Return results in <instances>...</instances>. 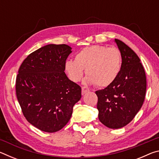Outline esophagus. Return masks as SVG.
Returning <instances> with one entry per match:
<instances>
[{"mask_svg": "<svg viewBox=\"0 0 159 159\" xmlns=\"http://www.w3.org/2000/svg\"><path fill=\"white\" fill-rule=\"evenodd\" d=\"M88 91H89V89H88V88L82 87V93L83 94V95H84V94H85V93H87Z\"/></svg>", "mask_w": 159, "mask_h": 159, "instance_id": "esophagus-1", "label": "esophagus"}]
</instances>
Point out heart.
I'll list each match as a JSON object with an SVG mask.
<instances>
[{
  "mask_svg": "<svg viewBox=\"0 0 159 159\" xmlns=\"http://www.w3.org/2000/svg\"><path fill=\"white\" fill-rule=\"evenodd\" d=\"M66 73L72 81L79 82L85 70L88 76L85 82L100 88L114 82L121 69V55L114 47L95 45L84 48L75 55V60L64 63Z\"/></svg>",
  "mask_w": 159,
  "mask_h": 159,
  "instance_id": "1",
  "label": "heart"
}]
</instances>
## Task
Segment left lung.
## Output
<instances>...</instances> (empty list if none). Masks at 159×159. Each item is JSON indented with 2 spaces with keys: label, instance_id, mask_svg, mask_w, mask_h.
<instances>
[{
  "label": "left lung",
  "instance_id": "8db88e82",
  "mask_svg": "<svg viewBox=\"0 0 159 159\" xmlns=\"http://www.w3.org/2000/svg\"><path fill=\"white\" fill-rule=\"evenodd\" d=\"M122 58L121 69L114 82L96 91L99 120L112 129L120 128L133 119L143 104L147 89L146 74L137 54L115 39Z\"/></svg>",
  "mask_w": 159,
  "mask_h": 159
}]
</instances>
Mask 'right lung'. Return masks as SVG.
I'll return each instance as SVG.
<instances>
[{
    "label": "right lung",
    "mask_w": 159,
    "mask_h": 159,
    "mask_svg": "<svg viewBox=\"0 0 159 159\" xmlns=\"http://www.w3.org/2000/svg\"><path fill=\"white\" fill-rule=\"evenodd\" d=\"M71 48L49 44L28 55L19 69L16 95L26 119L39 130L55 133L66 125L81 88L64 73Z\"/></svg>",
    "instance_id": "1"
}]
</instances>
